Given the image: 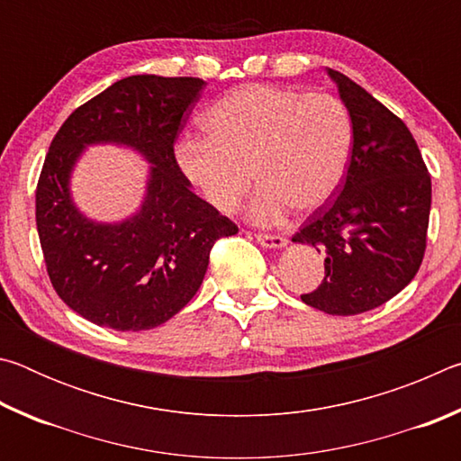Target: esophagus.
Returning <instances> with one entry per match:
<instances>
[{
	"label": "esophagus",
	"mask_w": 461,
	"mask_h": 461,
	"mask_svg": "<svg viewBox=\"0 0 461 461\" xmlns=\"http://www.w3.org/2000/svg\"><path fill=\"white\" fill-rule=\"evenodd\" d=\"M256 240L264 248H285L286 238L276 236V233H256Z\"/></svg>",
	"instance_id": "34e87169"
}]
</instances>
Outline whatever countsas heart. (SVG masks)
Segmentation results:
<instances>
[{
  "mask_svg": "<svg viewBox=\"0 0 461 461\" xmlns=\"http://www.w3.org/2000/svg\"><path fill=\"white\" fill-rule=\"evenodd\" d=\"M205 138L175 144L176 167L215 212H236L254 183L249 215L278 221L291 207L313 213L339 189L352 152V120L327 93L246 85L203 115Z\"/></svg>",
  "mask_w": 461,
  "mask_h": 461,
  "instance_id": "b5f03b06",
  "label": "heart"
}]
</instances>
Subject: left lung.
Instances as JSON below:
<instances>
[{
  "instance_id": "1",
  "label": "left lung",
  "mask_w": 461,
  "mask_h": 461,
  "mask_svg": "<svg viewBox=\"0 0 461 461\" xmlns=\"http://www.w3.org/2000/svg\"><path fill=\"white\" fill-rule=\"evenodd\" d=\"M352 118L349 165L333 197L293 241L325 254V278L303 303L357 315L399 294L423 262L431 176L401 118L339 71L327 68Z\"/></svg>"
}]
</instances>
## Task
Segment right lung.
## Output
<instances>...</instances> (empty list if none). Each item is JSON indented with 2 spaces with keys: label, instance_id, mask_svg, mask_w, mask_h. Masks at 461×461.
<instances>
[{
  "label": "right lung",
  "instance_id": "add662e5",
  "mask_svg": "<svg viewBox=\"0 0 461 461\" xmlns=\"http://www.w3.org/2000/svg\"><path fill=\"white\" fill-rule=\"evenodd\" d=\"M205 81L131 75L77 107L52 138L36 186V228L54 291L75 313L115 331L175 317L199 291L209 254L238 225L191 191L175 140ZM123 143L151 162L140 212L95 224L74 207L68 181L82 148Z\"/></svg>",
  "mask_w": 461,
  "mask_h": 461
}]
</instances>
